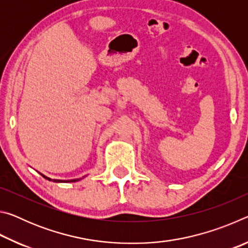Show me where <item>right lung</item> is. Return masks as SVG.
I'll list each match as a JSON object with an SVG mask.
<instances>
[{"label":"right lung","instance_id":"add662e5","mask_svg":"<svg viewBox=\"0 0 248 248\" xmlns=\"http://www.w3.org/2000/svg\"><path fill=\"white\" fill-rule=\"evenodd\" d=\"M43 175V174H41ZM43 177H45L46 179H48V180H53V182H56V183H74V182H78V180H79V179H71V180H57V179H51V178H49V177H47V176H45V175H43Z\"/></svg>","mask_w":248,"mask_h":248}]
</instances>
